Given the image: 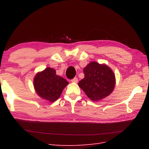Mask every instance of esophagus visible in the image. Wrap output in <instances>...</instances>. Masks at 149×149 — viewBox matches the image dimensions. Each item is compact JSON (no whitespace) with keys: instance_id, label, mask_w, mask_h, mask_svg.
<instances>
[{"instance_id":"34e87169","label":"esophagus","mask_w":149,"mask_h":149,"mask_svg":"<svg viewBox=\"0 0 149 149\" xmlns=\"http://www.w3.org/2000/svg\"><path fill=\"white\" fill-rule=\"evenodd\" d=\"M78 81V79L77 78H74L73 79H71V82L73 83H77Z\"/></svg>"}]
</instances>
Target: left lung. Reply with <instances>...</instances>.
<instances>
[{
    "label": "left lung",
    "mask_w": 149,
    "mask_h": 149,
    "mask_svg": "<svg viewBox=\"0 0 149 149\" xmlns=\"http://www.w3.org/2000/svg\"><path fill=\"white\" fill-rule=\"evenodd\" d=\"M83 72L84 78L79 82L78 86L91 100H101L113 91L116 85L115 74L106 64L90 62Z\"/></svg>",
    "instance_id": "8db88e82"
}]
</instances>
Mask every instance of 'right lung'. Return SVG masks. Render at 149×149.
Segmentation results:
<instances>
[{
  "mask_svg": "<svg viewBox=\"0 0 149 149\" xmlns=\"http://www.w3.org/2000/svg\"><path fill=\"white\" fill-rule=\"evenodd\" d=\"M68 82L56 75V71L47 67L36 74L33 79V86L38 95L49 102L56 101Z\"/></svg>",
  "mask_w": 149,
  "mask_h": 149,
  "instance_id": "1",
  "label": "right lung"
}]
</instances>
